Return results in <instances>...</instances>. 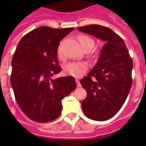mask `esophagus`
Returning <instances> with one entry per match:
<instances>
[{
  "label": "esophagus",
  "mask_w": 146,
  "mask_h": 146,
  "mask_svg": "<svg viewBox=\"0 0 146 146\" xmlns=\"http://www.w3.org/2000/svg\"><path fill=\"white\" fill-rule=\"evenodd\" d=\"M75 80H76V82H77V87H81V85H80V83L79 80H78V79H76Z\"/></svg>",
  "instance_id": "34e87169"
}]
</instances>
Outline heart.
I'll return each mask as SVG.
<instances>
[{
    "instance_id": "b5f03b06",
    "label": "heart",
    "mask_w": 146,
    "mask_h": 146,
    "mask_svg": "<svg viewBox=\"0 0 146 146\" xmlns=\"http://www.w3.org/2000/svg\"><path fill=\"white\" fill-rule=\"evenodd\" d=\"M80 42L82 48L86 47H93L94 45V40L91 37L86 35H82L80 36ZM57 53L58 56L62 55L61 46H59L57 50ZM88 69V65L86 63L82 62H71L67 64L64 66V72L66 74L72 76V77H79L84 74Z\"/></svg>"
}]
</instances>
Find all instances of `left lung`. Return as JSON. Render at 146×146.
I'll return each mask as SVG.
<instances>
[{"mask_svg": "<svg viewBox=\"0 0 146 146\" xmlns=\"http://www.w3.org/2000/svg\"><path fill=\"white\" fill-rule=\"evenodd\" d=\"M77 29L106 42L96 65L80 82L87 91L81 104L85 115L94 121H107L119 111L128 96L133 62L123 40L110 28L89 25Z\"/></svg>", "mask_w": 146, "mask_h": 146, "instance_id": "1", "label": "left lung"}]
</instances>
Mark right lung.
Here are the masks:
<instances>
[{
    "mask_svg": "<svg viewBox=\"0 0 146 146\" xmlns=\"http://www.w3.org/2000/svg\"><path fill=\"white\" fill-rule=\"evenodd\" d=\"M74 29L39 27L17 44L11 60V85L21 110L36 122L57 118L63 108L61 100L76 88L73 77L52 79L61 70L57 58L59 44Z\"/></svg>",
    "mask_w": 146,
    "mask_h": 146,
    "instance_id": "right-lung-1",
    "label": "right lung"
}]
</instances>
